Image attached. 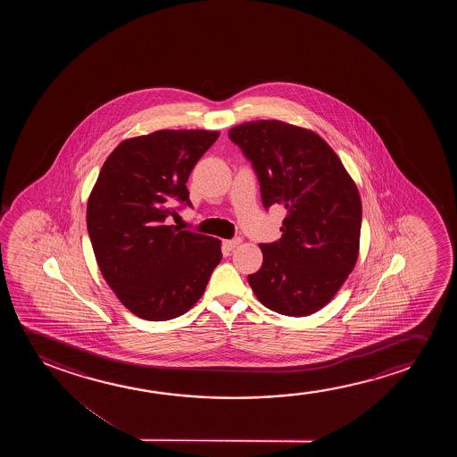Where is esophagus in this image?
Instances as JSON below:
<instances>
[{
  "mask_svg": "<svg viewBox=\"0 0 457 457\" xmlns=\"http://www.w3.org/2000/svg\"><path fill=\"white\" fill-rule=\"evenodd\" d=\"M240 238H231V240H223V250L226 251H232L236 246H238L240 245Z\"/></svg>",
  "mask_w": 457,
  "mask_h": 457,
  "instance_id": "34e87169",
  "label": "esophagus"
}]
</instances>
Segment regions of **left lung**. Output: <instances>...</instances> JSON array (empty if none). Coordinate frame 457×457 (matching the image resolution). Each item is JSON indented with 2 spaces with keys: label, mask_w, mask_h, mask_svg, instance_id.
Here are the masks:
<instances>
[{
  "label": "left lung",
  "mask_w": 457,
  "mask_h": 457,
  "mask_svg": "<svg viewBox=\"0 0 457 457\" xmlns=\"http://www.w3.org/2000/svg\"><path fill=\"white\" fill-rule=\"evenodd\" d=\"M250 161L265 209H287L282 236L261 244L262 267L248 276L263 306L306 317L342 287L359 254L362 204L344 163L319 134L279 120L229 129Z\"/></svg>",
  "instance_id": "obj_1"
}]
</instances>
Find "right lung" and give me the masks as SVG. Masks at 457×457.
Listing matches in <instances>:
<instances>
[{"label":"right lung","mask_w":457,"mask_h":457,"mask_svg":"<svg viewBox=\"0 0 457 457\" xmlns=\"http://www.w3.org/2000/svg\"><path fill=\"white\" fill-rule=\"evenodd\" d=\"M217 138L219 132L203 129L128 138L103 163L88 196L98 267L140 319L163 321L187 312L223 257L219 238L170 225L176 203L192 206L186 182Z\"/></svg>","instance_id":"obj_1"}]
</instances>
